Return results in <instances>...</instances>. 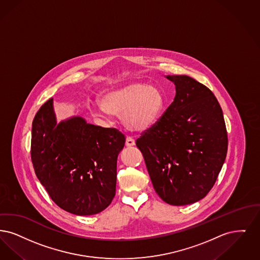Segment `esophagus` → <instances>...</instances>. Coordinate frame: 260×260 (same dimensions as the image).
Masks as SVG:
<instances>
[{"label": "esophagus", "mask_w": 260, "mask_h": 260, "mask_svg": "<svg viewBox=\"0 0 260 260\" xmlns=\"http://www.w3.org/2000/svg\"><path fill=\"white\" fill-rule=\"evenodd\" d=\"M125 144H126V147H134L135 146V140L133 138H131V137H127Z\"/></svg>", "instance_id": "34e87169"}]
</instances>
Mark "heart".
Masks as SVG:
<instances>
[{
    "mask_svg": "<svg viewBox=\"0 0 260 260\" xmlns=\"http://www.w3.org/2000/svg\"><path fill=\"white\" fill-rule=\"evenodd\" d=\"M100 107H94L98 115L121 114L125 125L136 131H145L160 120L165 110L164 93L150 83L133 80L108 88L99 97Z\"/></svg>",
    "mask_w": 260,
    "mask_h": 260,
    "instance_id": "1",
    "label": "heart"
}]
</instances>
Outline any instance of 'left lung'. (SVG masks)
<instances>
[{"label":"left lung","mask_w":260,"mask_h":260,"mask_svg":"<svg viewBox=\"0 0 260 260\" xmlns=\"http://www.w3.org/2000/svg\"><path fill=\"white\" fill-rule=\"evenodd\" d=\"M174 102L136 141L153 187L166 203L184 206L204 198L225 160L228 139L214 93L187 76H167Z\"/></svg>","instance_id":"8db88e82"}]
</instances>
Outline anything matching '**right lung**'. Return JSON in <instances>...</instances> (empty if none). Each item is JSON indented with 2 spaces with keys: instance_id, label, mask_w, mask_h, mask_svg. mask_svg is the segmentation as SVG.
I'll return each mask as SVG.
<instances>
[{
  "instance_id": "obj_1",
  "label": "right lung",
  "mask_w": 260,
  "mask_h": 260,
  "mask_svg": "<svg viewBox=\"0 0 260 260\" xmlns=\"http://www.w3.org/2000/svg\"><path fill=\"white\" fill-rule=\"evenodd\" d=\"M125 136L80 116L57 123L53 100L35 115L31 158L35 173L57 206L71 214L96 215L115 195L116 162Z\"/></svg>"
}]
</instances>
